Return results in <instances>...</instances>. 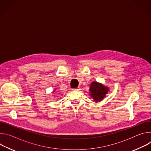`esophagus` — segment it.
<instances>
[{
  "label": "esophagus",
  "instance_id": "obj_1",
  "mask_svg": "<svg viewBox=\"0 0 151 151\" xmlns=\"http://www.w3.org/2000/svg\"><path fill=\"white\" fill-rule=\"evenodd\" d=\"M81 89H80V88H74V89H73V91H79Z\"/></svg>",
  "mask_w": 151,
  "mask_h": 151
}]
</instances>
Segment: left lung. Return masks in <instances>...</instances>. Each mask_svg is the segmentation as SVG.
I'll list each match as a JSON object with an SVG mask.
<instances>
[{"label": "left lung", "instance_id": "8db88e82", "mask_svg": "<svg viewBox=\"0 0 151 151\" xmlns=\"http://www.w3.org/2000/svg\"><path fill=\"white\" fill-rule=\"evenodd\" d=\"M109 91L108 87L97 81L91 82L89 89L90 95L96 102L103 100Z\"/></svg>", "mask_w": 151, "mask_h": 151}]
</instances>
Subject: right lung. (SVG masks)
<instances>
[{
  "label": "right lung",
  "instance_id": "add662e5",
  "mask_svg": "<svg viewBox=\"0 0 151 151\" xmlns=\"http://www.w3.org/2000/svg\"><path fill=\"white\" fill-rule=\"evenodd\" d=\"M56 90H57V89H56V88H55V89H54V90L52 91V93H54V92L56 91Z\"/></svg>",
  "mask_w": 151,
  "mask_h": 151
}]
</instances>
